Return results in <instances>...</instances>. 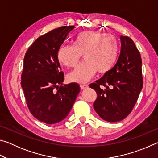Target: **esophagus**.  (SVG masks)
<instances>
[{"label":"esophagus","mask_w":158,"mask_h":158,"mask_svg":"<svg viewBox=\"0 0 158 158\" xmlns=\"http://www.w3.org/2000/svg\"><path fill=\"white\" fill-rule=\"evenodd\" d=\"M88 87H89V85H88L87 84H80V88H81V89H82V90L87 89Z\"/></svg>","instance_id":"obj_1"}]
</instances>
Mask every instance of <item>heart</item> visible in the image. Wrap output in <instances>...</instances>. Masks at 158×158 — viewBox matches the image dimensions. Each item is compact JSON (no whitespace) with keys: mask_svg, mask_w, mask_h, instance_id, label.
<instances>
[{"mask_svg":"<svg viewBox=\"0 0 158 158\" xmlns=\"http://www.w3.org/2000/svg\"><path fill=\"white\" fill-rule=\"evenodd\" d=\"M118 52V41L113 35L89 31L77 34L74 45H61L57 58L63 65L73 68L83 55L84 60L68 74V79L84 83L89 81L97 71L100 74L110 71L116 63Z\"/></svg>","mask_w":158,"mask_h":158,"instance_id":"b5f03b06","label":"heart"}]
</instances>
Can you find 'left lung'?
<instances>
[{
    "label": "left lung",
    "instance_id": "8db88e82",
    "mask_svg": "<svg viewBox=\"0 0 158 158\" xmlns=\"http://www.w3.org/2000/svg\"><path fill=\"white\" fill-rule=\"evenodd\" d=\"M121 53L116 65L100 79L89 85L97 93L93 108L103 120L118 122L132 111L143 87L142 60L135 42L120 37ZM103 85L105 89H101Z\"/></svg>",
    "mask_w": 158,
    "mask_h": 158
}]
</instances>
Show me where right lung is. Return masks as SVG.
Instances as JSON below:
<instances>
[{
    "label": "right lung",
    "mask_w": 158,
    "mask_h": 158,
    "mask_svg": "<svg viewBox=\"0 0 158 158\" xmlns=\"http://www.w3.org/2000/svg\"><path fill=\"white\" fill-rule=\"evenodd\" d=\"M74 26H61L39 37L26 52L21 85L32 115L47 124L60 122L72 109L80 86L63 85L57 52ZM57 91L55 92V89Z\"/></svg>",
    "instance_id": "obj_1"
}]
</instances>
